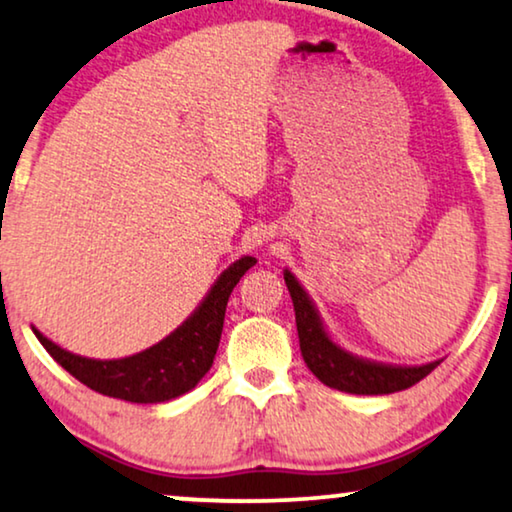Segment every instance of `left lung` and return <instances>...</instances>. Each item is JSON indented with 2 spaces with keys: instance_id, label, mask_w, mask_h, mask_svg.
Here are the masks:
<instances>
[{
  "instance_id": "obj_1",
  "label": "left lung",
  "mask_w": 512,
  "mask_h": 512,
  "mask_svg": "<svg viewBox=\"0 0 512 512\" xmlns=\"http://www.w3.org/2000/svg\"><path fill=\"white\" fill-rule=\"evenodd\" d=\"M284 282L289 286L293 312H296L300 352L307 368L319 377L328 387L347 391V394L359 396H382L394 394V391L410 389L412 384L424 380L440 361L426 363V366L401 368V366H382V363L361 361L356 356L342 352L333 340L328 338L324 326L317 317V310L307 298V293L300 289L296 277L289 270L284 272Z\"/></svg>"
}]
</instances>
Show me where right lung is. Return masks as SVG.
Here are the masks:
<instances>
[{
	"label": "right lung",
	"mask_w": 512,
	"mask_h": 512,
	"mask_svg": "<svg viewBox=\"0 0 512 512\" xmlns=\"http://www.w3.org/2000/svg\"><path fill=\"white\" fill-rule=\"evenodd\" d=\"M256 258L244 256L219 277L191 319L179 326L163 342L153 345L146 352H139L128 359L95 361L83 359L72 352H65L55 342L44 338L37 328V335L46 352L97 394L121 398L130 403H163L191 391L214 363L219 349L226 305L240 277L247 272Z\"/></svg>",
	"instance_id": "right-lung-1"
}]
</instances>
